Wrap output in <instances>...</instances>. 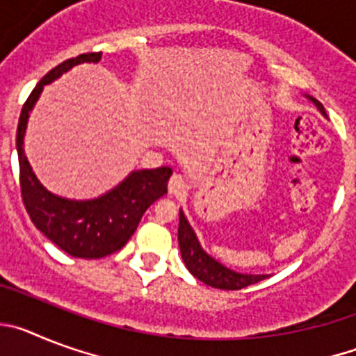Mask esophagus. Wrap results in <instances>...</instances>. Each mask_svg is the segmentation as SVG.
<instances>
[{"instance_id": "34e87169", "label": "esophagus", "mask_w": 356, "mask_h": 356, "mask_svg": "<svg viewBox=\"0 0 356 356\" xmlns=\"http://www.w3.org/2000/svg\"><path fill=\"white\" fill-rule=\"evenodd\" d=\"M168 188H169V194H171V196L181 197V196H185V194H187L188 184L181 175H172L171 180H169Z\"/></svg>"}]
</instances>
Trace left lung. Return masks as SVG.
Here are the masks:
<instances>
[{
  "instance_id": "8db88e82",
  "label": "left lung",
  "mask_w": 356,
  "mask_h": 356,
  "mask_svg": "<svg viewBox=\"0 0 356 356\" xmlns=\"http://www.w3.org/2000/svg\"><path fill=\"white\" fill-rule=\"evenodd\" d=\"M308 99H312L319 112L326 115L325 106L316 102L314 97L307 96ZM178 244H180L181 259H184L185 267H187L191 275L201 280L203 284L210 285V287L222 289V291H238L251 284H259L260 280L266 278L267 275H242V273L232 271L221 262H217L213 257H210L203 248H201L200 241H197L196 234H194L193 226L188 225L187 217L180 210V225H178Z\"/></svg>"
}]
</instances>
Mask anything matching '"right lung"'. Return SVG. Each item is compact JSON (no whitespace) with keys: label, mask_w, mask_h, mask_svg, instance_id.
Instances as JSON below:
<instances>
[{"label":"right lung","mask_w":356,"mask_h":356,"mask_svg":"<svg viewBox=\"0 0 356 356\" xmlns=\"http://www.w3.org/2000/svg\"><path fill=\"white\" fill-rule=\"evenodd\" d=\"M102 53H83L69 58L48 74L31 90L23 105L17 124V156L21 196L31 222L53 244L76 259H102L121 250L139 226L144 212L168 193L171 168L134 171L112 191L94 200H67L51 194L37 180L24 156L23 139L30 112L39 99L44 85L60 78L64 72L83 62H99Z\"/></svg>","instance_id":"obj_1"}]
</instances>
